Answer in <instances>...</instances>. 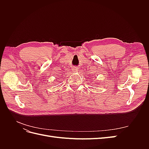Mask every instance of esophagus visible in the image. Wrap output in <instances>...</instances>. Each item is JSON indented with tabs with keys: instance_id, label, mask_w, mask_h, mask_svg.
<instances>
[{
	"instance_id": "esophagus-1",
	"label": "esophagus",
	"mask_w": 149,
	"mask_h": 149,
	"mask_svg": "<svg viewBox=\"0 0 149 149\" xmlns=\"http://www.w3.org/2000/svg\"><path fill=\"white\" fill-rule=\"evenodd\" d=\"M73 70H74V71H76V69H75V68H74V69H73Z\"/></svg>"
}]
</instances>
